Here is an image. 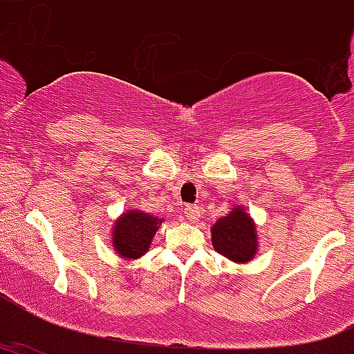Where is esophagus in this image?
Listing matches in <instances>:
<instances>
[{
	"instance_id": "1",
	"label": "esophagus",
	"mask_w": 354,
	"mask_h": 354,
	"mask_svg": "<svg viewBox=\"0 0 354 354\" xmlns=\"http://www.w3.org/2000/svg\"><path fill=\"white\" fill-rule=\"evenodd\" d=\"M183 212H185V217H187L190 223H195V221H198V217H200L198 205H187V207H185Z\"/></svg>"
}]
</instances>
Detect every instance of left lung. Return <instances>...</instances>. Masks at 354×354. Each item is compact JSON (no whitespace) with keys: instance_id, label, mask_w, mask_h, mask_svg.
I'll return each mask as SVG.
<instances>
[{"instance_id":"obj_1","label":"left lung","mask_w":354,"mask_h":354,"mask_svg":"<svg viewBox=\"0 0 354 354\" xmlns=\"http://www.w3.org/2000/svg\"><path fill=\"white\" fill-rule=\"evenodd\" d=\"M210 241L214 250L234 263H248L259 252V234L253 217L245 205L233 203L226 216L210 226Z\"/></svg>"}]
</instances>
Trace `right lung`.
<instances>
[{"label":"right lung","mask_w":354,"mask_h":354,"mask_svg":"<svg viewBox=\"0 0 354 354\" xmlns=\"http://www.w3.org/2000/svg\"><path fill=\"white\" fill-rule=\"evenodd\" d=\"M164 219L140 209H127L111 227V246L123 260H138L151 248Z\"/></svg>","instance_id":"add662e5"}]
</instances>
